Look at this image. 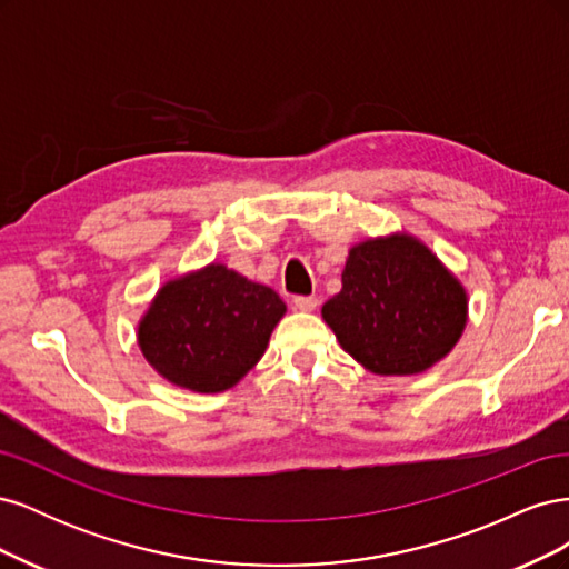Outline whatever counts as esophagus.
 <instances>
[{
	"label": "esophagus",
	"mask_w": 569,
	"mask_h": 569,
	"mask_svg": "<svg viewBox=\"0 0 569 569\" xmlns=\"http://www.w3.org/2000/svg\"><path fill=\"white\" fill-rule=\"evenodd\" d=\"M295 308L301 313H311L318 308V299L316 297H297L295 299Z\"/></svg>",
	"instance_id": "34e87169"
}]
</instances>
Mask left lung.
Wrapping results in <instances>:
<instances>
[{"label": "left lung", "instance_id": "8db88e82", "mask_svg": "<svg viewBox=\"0 0 569 569\" xmlns=\"http://www.w3.org/2000/svg\"><path fill=\"white\" fill-rule=\"evenodd\" d=\"M341 349L375 375H418L449 356L468 325V291L418 237L349 249L341 291L322 306Z\"/></svg>", "mask_w": 569, "mask_h": 569}]
</instances>
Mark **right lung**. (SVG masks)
<instances>
[{
	"label": "right lung",
	"instance_id": "1",
	"mask_svg": "<svg viewBox=\"0 0 569 569\" xmlns=\"http://www.w3.org/2000/svg\"><path fill=\"white\" fill-rule=\"evenodd\" d=\"M284 301L226 263L168 280L137 325V343L163 380L197 393L234 387L263 358Z\"/></svg>",
	"mask_w": 569,
	"mask_h": 569
}]
</instances>
